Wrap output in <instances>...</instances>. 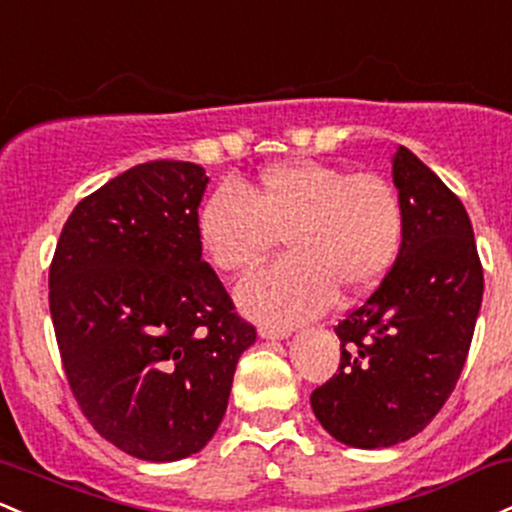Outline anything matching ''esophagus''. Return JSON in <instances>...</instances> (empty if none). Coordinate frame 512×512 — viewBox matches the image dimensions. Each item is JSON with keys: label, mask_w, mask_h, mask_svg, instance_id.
Returning <instances> with one entry per match:
<instances>
[{"label": "esophagus", "mask_w": 512, "mask_h": 512, "mask_svg": "<svg viewBox=\"0 0 512 512\" xmlns=\"http://www.w3.org/2000/svg\"><path fill=\"white\" fill-rule=\"evenodd\" d=\"M257 333H260L262 340H286L289 338V330L272 328V325H260V330H257Z\"/></svg>", "instance_id": "esophagus-1"}]
</instances>
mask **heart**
Wrapping results in <instances>:
<instances>
[{
    "instance_id": "heart-1",
    "label": "heart",
    "mask_w": 512,
    "mask_h": 512,
    "mask_svg": "<svg viewBox=\"0 0 512 512\" xmlns=\"http://www.w3.org/2000/svg\"><path fill=\"white\" fill-rule=\"evenodd\" d=\"M196 235L226 274L250 272L284 235L291 255L243 279L235 301L260 323L294 325L323 313L338 291L357 296L379 284L401 247L403 206L376 174L296 160L269 167L255 184L211 192Z\"/></svg>"
}]
</instances>
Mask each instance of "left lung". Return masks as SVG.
<instances>
[{
	"instance_id": "1",
	"label": "left lung",
	"mask_w": 512,
	"mask_h": 512,
	"mask_svg": "<svg viewBox=\"0 0 512 512\" xmlns=\"http://www.w3.org/2000/svg\"><path fill=\"white\" fill-rule=\"evenodd\" d=\"M403 206L393 267L340 320V372L311 393V408L342 445L393 447L440 413L469 355L484 269L462 201L411 150L391 157Z\"/></svg>"
}]
</instances>
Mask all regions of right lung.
Instances as JSON below:
<instances>
[{
  "label": "right lung",
  "mask_w": 512,
  "mask_h": 512,
  "mask_svg": "<svg viewBox=\"0 0 512 512\" xmlns=\"http://www.w3.org/2000/svg\"><path fill=\"white\" fill-rule=\"evenodd\" d=\"M206 184L194 162L131 167L75 206L50 265L70 389L104 440L145 462L206 447L257 338L201 260Z\"/></svg>",
  "instance_id": "right-lung-1"
}]
</instances>
